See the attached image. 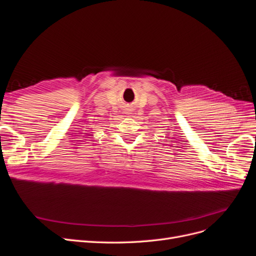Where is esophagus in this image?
Masks as SVG:
<instances>
[{"mask_svg":"<svg viewBox=\"0 0 256 256\" xmlns=\"http://www.w3.org/2000/svg\"><path fill=\"white\" fill-rule=\"evenodd\" d=\"M127 114H130V113H127Z\"/></svg>","mask_w":256,"mask_h":256,"instance_id":"34e87169","label":"esophagus"}]
</instances>
